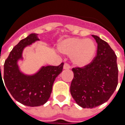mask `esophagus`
<instances>
[{
  "instance_id": "34e87169",
  "label": "esophagus",
  "mask_w": 125,
  "mask_h": 125,
  "mask_svg": "<svg viewBox=\"0 0 125 125\" xmlns=\"http://www.w3.org/2000/svg\"><path fill=\"white\" fill-rule=\"evenodd\" d=\"M70 68V65H69L68 63H65L64 65H63V69L64 70H69Z\"/></svg>"
}]
</instances>
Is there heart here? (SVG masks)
<instances>
[{
    "label": "heart",
    "instance_id": "b5f03b06",
    "mask_svg": "<svg viewBox=\"0 0 125 125\" xmlns=\"http://www.w3.org/2000/svg\"><path fill=\"white\" fill-rule=\"evenodd\" d=\"M57 49L63 54L71 56L73 65L84 67L92 61L96 47L92 39L72 37L61 41Z\"/></svg>",
    "mask_w": 125,
    "mask_h": 125
}]
</instances>
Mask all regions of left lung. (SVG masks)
Returning a JSON list of instances; mask_svg holds the SVG:
<instances>
[{"label": "left lung", "mask_w": 125, "mask_h": 125, "mask_svg": "<svg viewBox=\"0 0 125 125\" xmlns=\"http://www.w3.org/2000/svg\"><path fill=\"white\" fill-rule=\"evenodd\" d=\"M97 44L96 55L82 68H73L70 93L84 108H92L108 100L118 84L116 55L110 45L92 35Z\"/></svg>", "instance_id": "8db88e82"}]
</instances>
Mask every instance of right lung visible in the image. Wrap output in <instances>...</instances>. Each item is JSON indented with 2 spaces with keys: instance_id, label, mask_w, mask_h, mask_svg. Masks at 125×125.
Here are the masks:
<instances>
[{
  "instance_id": "right-lung-1",
  "label": "right lung",
  "mask_w": 125,
  "mask_h": 125,
  "mask_svg": "<svg viewBox=\"0 0 125 125\" xmlns=\"http://www.w3.org/2000/svg\"><path fill=\"white\" fill-rule=\"evenodd\" d=\"M39 40L35 33H31L21 40L12 49L4 64L3 79L9 92L17 101L28 106H39L48 100L53 82L62 72L63 66V63L58 66H43L32 76L25 75L21 72L17 62L23 59V49ZM2 76L0 72V80H2Z\"/></svg>"
}]
</instances>
